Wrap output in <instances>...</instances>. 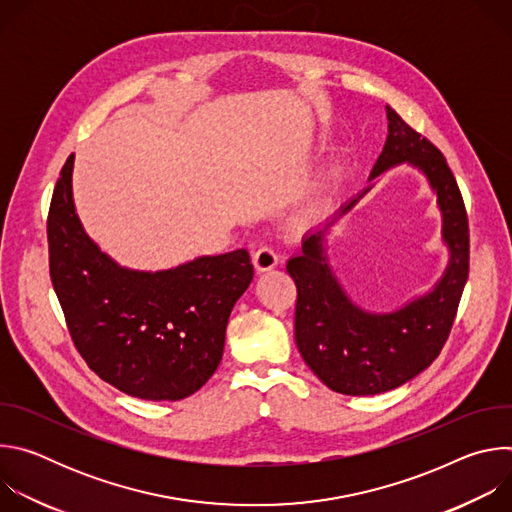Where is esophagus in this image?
<instances>
[{
  "instance_id": "1",
  "label": "esophagus",
  "mask_w": 512,
  "mask_h": 512,
  "mask_svg": "<svg viewBox=\"0 0 512 512\" xmlns=\"http://www.w3.org/2000/svg\"><path fill=\"white\" fill-rule=\"evenodd\" d=\"M279 263V257L275 255L273 249L269 247H261L253 253V265L257 269V273H263V271H271L273 267H277Z\"/></svg>"
}]
</instances>
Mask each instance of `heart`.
Wrapping results in <instances>:
<instances>
[{
    "label": "heart",
    "instance_id": "b5f03b06",
    "mask_svg": "<svg viewBox=\"0 0 512 512\" xmlns=\"http://www.w3.org/2000/svg\"><path fill=\"white\" fill-rule=\"evenodd\" d=\"M328 200V182L320 180L318 184H314V188L308 192L306 200H304V212L306 214H318Z\"/></svg>",
    "mask_w": 512,
    "mask_h": 512
}]
</instances>
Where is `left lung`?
Listing matches in <instances>:
<instances>
[{
	"instance_id": "8db88e82",
	"label": "left lung",
	"mask_w": 512,
	"mask_h": 512,
	"mask_svg": "<svg viewBox=\"0 0 512 512\" xmlns=\"http://www.w3.org/2000/svg\"><path fill=\"white\" fill-rule=\"evenodd\" d=\"M387 121V141L369 176L371 184L310 231L302 251L287 261V273L298 287V350L326 387L352 397L393 391L429 367L448 340L470 267L468 216L446 158L389 105ZM401 163L423 173L438 196L451 259L445 275L425 295L393 313H369L354 305L337 281L327 259V235L370 191L377 175Z\"/></svg>"
}]
</instances>
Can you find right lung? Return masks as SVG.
Listing matches in <instances>:
<instances>
[{
	"label": "right lung",
	"mask_w": 512,
	"mask_h": 512,
	"mask_svg": "<svg viewBox=\"0 0 512 512\" xmlns=\"http://www.w3.org/2000/svg\"><path fill=\"white\" fill-rule=\"evenodd\" d=\"M72 154L50 212V277L68 332L89 367L125 395L180 401L221 364L237 300L253 279L245 249L170 269L119 265L85 233L72 198Z\"/></svg>",
	"instance_id": "1"
}]
</instances>
